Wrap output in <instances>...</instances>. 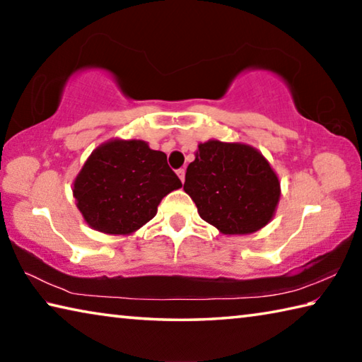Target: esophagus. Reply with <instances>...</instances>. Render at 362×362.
<instances>
[{
  "mask_svg": "<svg viewBox=\"0 0 362 362\" xmlns=\"http://www.w3.org/2000/svg\"><path fill=\"white\" fill-rule=\"evenodd\" d=\"M177 175H179L180 177V180L182 182H185V169H179V170H177Z\"/></svg>",
  "mask_w": 362,
  "mask_h": 362,
  "instance_id": "obj_1",
  "label": "esophagus"
}]
</instances>
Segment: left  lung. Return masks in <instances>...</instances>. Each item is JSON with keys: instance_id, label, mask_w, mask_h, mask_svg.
<instances>
[{"instance_id": "obj_1", "label": "left lung", "mask_w": 362, "mask_h": 362, "mask_svg": "<svg viewBox=\"0 0 362 362\" xmlns=\"http://www.w3.org/2000/svg\"><path fill=\"white\" fill-rule=\"evenodd\" d=\"M188 164L183 189L198 214L223 235H249L276 211L278 175L259 150L244 144L207 140Z\"/></svg>"}]
</instances>
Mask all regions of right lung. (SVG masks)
Wrapping results in <instances>:
<instances>
[{"label": "right lung", "instance_id": "1", "mask_svg": "<svg viewBox=\"0 0 362 362\" xmlns=\"http://www.w3.org/2000/svg\"><path fill=\"white\" fill-rule=\"evenodd\" d=\"M182 182L166 153L144 140H110L90 153L73 182V196L89 226L131 235L156 216L164 196Z\"/></svg>", "mask_w": 362, "mask_h": 362}]
</instances>
